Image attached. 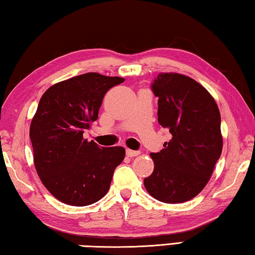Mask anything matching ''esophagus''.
Returning a JSON list of instances; mask_svg holds the SVG:
<instances>
[{"label":"esophagus","instance_id":"1","mask_svg":"<svg viewBox=\"0 0 255 255\" xmlns=\"http://www.w3.org/2000/svg\"><path fill=\"white\" fill-rule=\"evenodd\" d=\"M139 153H140L139 151H134V150H130V149L127 150V155H128V157H130V158L136 157V155L139 154Z\"/></svg>","mask_w":255,"mask_h":255}]
</instances>
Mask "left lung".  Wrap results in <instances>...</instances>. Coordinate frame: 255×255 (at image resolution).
<instances>
[{
	"label": "left lung",
	"instance_id": "1",
	"mask_svg": "<svg viewBox=\"0 0 255 255\" xmlns=\"http://www.w3.org/2000/svg\"><path fill=\"white\" fill-rule=\"evenodd\" d=\"M151 89L158 97V122L172 137L150 154L154 170L144 187L160 202L184 203L203 190L221 157L220 110L211 94L185 75L159 74Z\"/></svg>",
	"mask_w": 255,
	"mask_h": 255
}]
</instances>
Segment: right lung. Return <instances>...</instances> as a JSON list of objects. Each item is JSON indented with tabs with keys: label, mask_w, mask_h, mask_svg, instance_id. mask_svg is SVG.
<instances>
[{
	"label": "right lung",
	"mask_w": 255,
	"mask_h": 255,
	"mask_svg": "<svg viewBox=\"0 0 255 255\" xmlns=\"http://www.w3.org/2000/svg\"><path fill=\"white\" fill-rule=\"evenodd\" d=\"M123 82L83 74L52 85L40 100L30 125L33 161L42 184L60 202L87 206L109 191L125 150L100 146L83 134L97 120L106 92Z\"/></svg>",
	"instance_id": "1"
}]
</instances>
